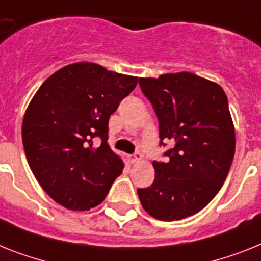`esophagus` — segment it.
<instances>
[{"label":"esophagus","mask_w":261,"mask_h":261,"mask_svg":"<svg viewBox=\"0 0 261 261\" xmlns=\"http://www.w3.org/2000/svg\"><path fill=\"white\" fill-rule=\"evenodd\" d=\"M131 163H137V162L142 161V154H139V152H137V154H134L133 156L130 158Z\"/></svg>","instance_id":"esophagus-1"}]
</instances>
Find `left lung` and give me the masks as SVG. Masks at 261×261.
Instances as JSON below:
<instances>
[{
  "mask_svg": "<svg viewBox=\"0 0 261 261\" xmlns=\"http://www.w3.org/2000/svg\"><path fill=\"white\" fill-rule=\"evenodd\" d=\"M154 107L166 162H152L154 183L138 188L142 207L164 222L204 208L222 188L235 155V128L228 99L218 83L188 71L139 78Z\"/></svg>",
  "mask_w": 261,
  "mask_h": 261,
  "instance_id": "left-lung-1",
  "label": "left lung"
}]
</instances>
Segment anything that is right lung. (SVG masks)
Returning <instances> with one entry per match:
<instances>
[{
	"label": "right lung",
	"mask_w": 261,
	"mask_h": 261,
	"mask_svg": "<svg viewBox=\"0 0 261 261\" xmlns=\"http://www.w3.org/2000/svg\"><path fill=\"white\" fill-rule=\"evenodd\" d=\"M137 76L78 62L50 75L22 122V143L33 174L53 200L87 211L105 200L123 162L109 147V119L135 89ZM99 137L101 146H92Z\"/></svg>",
	"instance_id": "1"
}]
</instances>
